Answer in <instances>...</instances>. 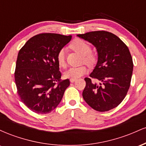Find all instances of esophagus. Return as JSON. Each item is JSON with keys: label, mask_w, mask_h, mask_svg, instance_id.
Listing matches in <instances>:
<instances>
[{"label": "esophagus", "mask_w": 146, "mask_h": 146, "mask_svg": "<svg viewBox=\"0 0 146 146\" xmlns=\"http://www.w3.org/2000/svg\"><path fill=\"white\" fill-rule=\"evenodd\" d=\"M75 79H71V80H70V82H71V83H73L74 82H75Z\"/></svg>", "instance_id": "34e87169"}]
</instances>
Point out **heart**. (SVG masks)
<instances>
[{"instance_id": "b5f03b06", "label": "heart", "mask_w": 146, "mask_h": 146, "mask_svg": "<svg viewBox=\"0 0 146 146\" xmlns=\"http://www.w3.org/2000/svg\"><path fill=\"white\" fill-rule=\"evenodd\" d=\"M71 48L82 55L84 61L88 64H93L96 61V58L93 53H90L91 47L86 42L81 39H75L71 44ZM57 61L60 66H65V51L64 49H61L57 55ZM87 72V68L85 66H71L64 73L65 78L69 79H78L82 77Z\"/></svg>"}]
</instances>
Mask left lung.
Returning <instances> with one entry per match:
<instances>
[{"mask_svg":"<svg viewBox=\"0 0 146 146\" xmlns=\"http://www.w3.org/2000/svg\"><path fill=\"white\" fill-rule=\"evenodd\" d=\"M77 36L91 43L98 52L96 66L90 78H84V100L97 111H108L123 101L130 88L133 71L130 51L119 38L108 31H91Z\"/></svg>","mask_w":146,"mask_h":146,"instance_id":"8db88e82","label":"left lung"}]
</instances>
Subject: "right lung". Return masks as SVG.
<instances>
[{
	"mask_svg": "<svg viewBox=\"0 0 146 146\" xmlns=\"http://www.w3.org/2000/svg\"><path fill=\"white\" fill-rule=\"evenodd\" d=\"M71 37L41 33L30 38L18 52L15 82L22 102L34 113H51L70 85L68 79L60 80L57 55Z\"/></svg>",
	"mask_w": 146,
	"mask_h": 146,
	"instance_id": "right-lung-1",
	"label": "right lung"
}]
</instances>
